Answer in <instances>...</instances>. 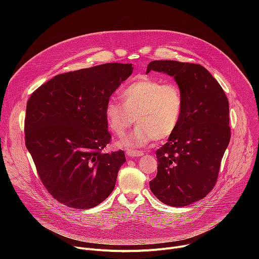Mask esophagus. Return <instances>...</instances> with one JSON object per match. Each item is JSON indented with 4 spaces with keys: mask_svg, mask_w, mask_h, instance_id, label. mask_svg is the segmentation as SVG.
Masks as SVG:
<instances>
[{
    "mask_svg": "<svg viewBox=\"0 0 259 259\" xmlns=\"http://www.w3.org/2000/svg\"><path fill=\"white\" fill-rule=\"evenodd\" d=\"M126 154H127V156L133 158V157H140V156H142L143 152L137 151V150H127Z\"/></svg>",
    "mask_w": 259,
    "mask_h": 259,
    "instance_id": "esophagus-1",
    "label": "esophagus"
}]
</instances>
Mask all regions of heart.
Returning a JSON list of instances; mask_svg holds the SVG:
<instances>
[{
    "label": "heart",
    "mask_w": 259,
    "mask_h": 259,
    "mask_svg": "<svg viewBox=\"0 0 259 259\" xmlns=\"http://www.w3.org/2000/svg\"><path fill=\"white\" fill-rule=\"evenodd\" d=\"M123 103L110 100L105 106V120L109 130L123 136L137 124L120 145L132 149L149 143L153 138L170 137L178 128L183 110L180 88L150 77H140L128 85L121 94Z\"/></svg>",
    "instance_id": "heart-1"
}]
</instances>
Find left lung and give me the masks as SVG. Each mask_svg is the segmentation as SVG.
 <instances>
[{"mask_svg":"<svg viewBox=\"0 0 259 259\" xmlns=\"http://www.w3.org/2000/svg\"><path fill=\"white\" fill-rule=\"evenodd\" d=\"M151 70L174 77L183 98L177 130L156 152L157 176L152 193L164 204L183 207L206 197L217 181L221 160L230 143V109L219 83L202 65L155 60Z\"/></svg>","mask_w":259,"mask_h":259,"instance_id":"obj_1","label":"left lung"}]
</instances>
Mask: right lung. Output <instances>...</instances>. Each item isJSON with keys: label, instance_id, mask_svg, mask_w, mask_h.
<instances>
[{"label": "right lung", "instance_id": "obj_1", "mask_svg": "<svg viewBox=\"0 0 259 259\" xmlns=\"http://www.w3.org/2000/svg\"><path fill=\"white\" fill-rule=\"evenodd\" d=\"M131 63H104L55 76L26 103L25 145L48 193L61 204L89 209L115 189L125 153L103 154L112 140L105 120L109 97Z\"/></svg>", "mask_w": 259, "mask_h": 259}]
</instances>
